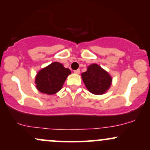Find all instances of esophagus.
I'll return each mask as SVG.
<instances>
[{"label":"esophagus","instance_id":"esophagus-1","mask_svg":"<svg viewBox=\"0 0 150 150\" xmlns=\"http://www.w3.org/2000/svg\"><path fill=\"white\" fill-rule=\"evenodd\" d=\"M74 73H75V74H79V73H80V69H77V70H74Z\"/></svg>","mask_w":150,"mask_h":150}]
</instances>
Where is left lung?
I'll list each match as a JSON object with an SVG mask.
<instances>
[{"label":"left lung","mask_w":150,"mask_h":150,"mask_svg":"<svg viewBox=\"0 0 150 150\" xmlns=\"http://www.w3.org/2000/svg\"><path fill=\"white\" fill-rule=\"evenodd\" d=\"M82 78L87 89L94 94H102L111 85V76L97 64H92L82 74Z\"/></svg>","instance_id":"1"}]
</instances>
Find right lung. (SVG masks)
<instances>
[{"label": "right lung", "mask_w": 150, "mask_h": 150, "mask_svg": "<svg viewBox=\"0 0 150 150\" xmlns=\"http://www.w3.org/2000/svg\"><path fill=\"white\" fill-rule=\"evenodd\" d=\"M71 73L61 63L54 62L41 70L35 78L37 88L39 92L47 94H56L61 90L65 80Z\"/></svg>", "instance_id": "1"}]
</instances>
